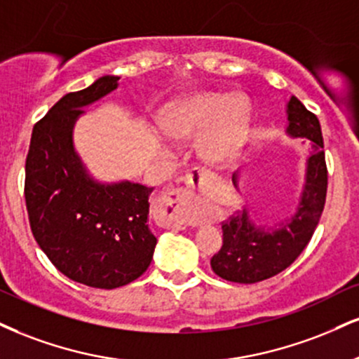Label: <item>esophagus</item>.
Listing matches in <instances>:
<instances>
[{"instance_id": "1", "label": "esophagus", "mask_w": 359, "mask_h": 359, "mask_svg": "<svg viewBox=\"0 0 359 359\" xmlns=\"http://www.w3.org/2000/svg\"><path fill=\"white\" fill-rule=\"evenodd\" d=\"M207 177V170L201 167H194L184 177V182L189 189H198L204 184ZM187 189H172L165 192L158 202V219H161L162 226L174 231H182L187 227Z\"/></svg>"}]
</instances>
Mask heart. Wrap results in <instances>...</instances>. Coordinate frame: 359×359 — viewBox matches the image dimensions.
<instances>
[{"label": "heart", "instance_id": "1", "mask_svg": "<svg viewBox=\"0 0 359 359\" xmlns=\"http://www.w3.org/2000/svg\"><path fill=\"white\" fill-rule=\"evenodd\" d=\"M161 123L172 140H189L204 131L198 142L202 157L222 162L234 157L244 145L249 130V105L243 97L202 92L168 107Z\"/></svg>", "mask_w": 359, "mask_h": 359}]
</instances>
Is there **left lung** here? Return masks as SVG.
Listing matches in <instances>:
<instances>
[{
    "instance_id": "8db88e82",
    "label": "left lung",
    "mask_w": 359,
    "mask_h": 359,
    "mask_svg": "<svg viewBox=\"0 0 359 359\" xmlns=\"http://www.w3.org/2000/svg\"><path fill=\"white\" fill-rule=\"evenodd\" d=\"M287 132L313 142L308 158L306 185L296 214L279 227L267 229L249 221L245 210L222 222V248L210 259L219 278L239 284H254L279 274L303 252L314 234L327 192V167L318 116L291 97L287 103Z\"/></svg>"
}]
</instances>
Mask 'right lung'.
I'll list each match as a JSON object with an SVG mask.
<instances>
[{"mask_svg": "<svg viewBox=\"0 0 359 359\" xmlns=\"http://www.w3.org/2000/svg\"><path fill=\"white\" fill-rule=\"evenodd\" d=\"M116 85L118 76H102L60 98L34 123L25 174L29 226L38 245L60 273L98 289L140 278L157 244L149 229L154 187L93 182L73 150L72 128L81 109Z\"/></svg>", "mask_w": 359, "mask_h": 359, "instance_id": "1", "label": "right lung"}]
</instances>
